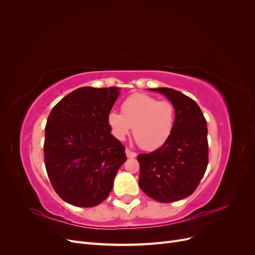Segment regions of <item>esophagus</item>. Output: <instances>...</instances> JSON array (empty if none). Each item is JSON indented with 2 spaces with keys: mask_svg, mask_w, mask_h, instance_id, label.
Listing matches in <instances>:
<instances>
[{
  "mask_svg": "<svg viewBox=\"0 0 255 255\" xmlns=\"http://www.w3.org/2000/svg\"><path fill=\"white\" fill-rule=\"evenodd\" d=\"M126 154H127V156L128 158H133V157L137 156V154L135 152H133V151H130L129 149H126Z\"/></svg>",
  "mask_w": 255,
  "mask_h": 255,
  "instance_id": "obj_1",
  "label": "esophagus"
}]
</instances>
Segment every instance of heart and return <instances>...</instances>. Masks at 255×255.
Masks as SVG:
<instances>
[{"instance_id":"b5f03b06","label":"heart","mask_w":255,"mask_h":255,"mask_svg":"<svg viewBox=\"0 0 255 255\" xmlns=\"http://www.w3.org/2000/svg\"><path fill=\"white\" fill-rule=\"evenodd\" d=\"M174 107L169 101H158L145 94H135L125 100L121 114L112 111L107 123L113 136L123 141L133 128V136L143 150L153 151L164 145L174 128Z\"/></svg>"}]
</instances>
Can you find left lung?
Masks as SVG:
<instances>
[{
    "label": "left lung",
    "mask_w": 255,
    "mask_h": 255,
    "mask_svg": "<svg viewBox=\"0 0 255 255\" xmlns=\"http://www.w3.org/2000/svg\"><path fill=\"white\" fill-rule=\"evenodd\" d=\"M149 90L164 95L174 107L173 132L159 149L137 156L139 186L161 203L189 197L208 164L207 127L198 104L182 92L166 87Z\"/></svg>",
    "instance_id": "8db88e82"
}]
</instances>
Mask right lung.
Masks as SVG:
<instances>
[{
    "label": "right lung",
    "mask_w": 255,
    "mask_h": 255,
    "mask_svg": "<svg viewBox=\"0 0 255 255\" xmlns=\"http://www.w3.org/2000/svg\"><path fill=\"white\" fill-rule=\"evenodd\" d=\"M119 87H81L53 107L45 127L44 164L56 194L92 207L109 197L126 148L111 134L107 116Z\"/></svg>",
    "instance_id": "right-lung-1"
}]
</instances>
